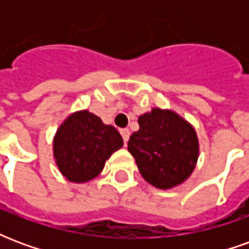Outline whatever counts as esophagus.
<instances>
[{"mask_svg":"<svg viewBox=\"0 0 249 249\" xmlns=\"http://www.w3.org/2000/svg\"><path fill=\"white\" fill-rule=\"evenodd\" d=\"M120 133H121V136H123V139H124L125 142H128V140H129V136H130V132L129 129H121L120 130Z\"/></svg>","mask_w":249,"mask_h":249,"instance_id":"obj_1","label":"esophagus"}]
</instances>
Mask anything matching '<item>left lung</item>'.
Here are the masks:
<instances>
[{
  "mask_svg": "<svg viewBox=\"0 0 249 249\" xmlns=\"http://www.w3.org/2000/svg\"><path fill=\"white\" fill-rule=\"evenodd\" d=\"M139 125L128 141V151L144 180L159 189L183 184L198 159L195 128L176 112L160 108L141 114Z\"/></svg>",
  "mask_w": 249,
  "mask_h": 249,
  "instance_id": "obj_1",
  "label": "left lung"
}]
</instances>
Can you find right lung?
I'll list each match as a JSON object with an SVG mask.
<instances>
[{
    "instance_id": "right-lung-1",
    "label": "right lung",
    "mask_w": 249,
    "mask_h": 249,
    "mask_svg": "<svg viewBox=\"0 0 249 249\" xmlns=\"http://www.w3.org/2000/svg\"><path fill=\"white\" fill-rule=\"evenodd\" d=\"M124 145L112 125L89 110L69 114L53 139V156L60 172L71 183H88L103 172L105 161Z\"/></svg>"
}]
</instances>
